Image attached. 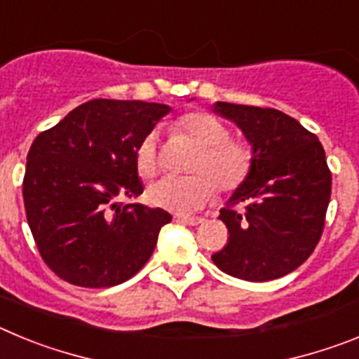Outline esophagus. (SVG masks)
<instances>
[{
	"label": "esophagus",
	"instance_id": "esophagus-1",
	"mask_svg": "<svg viewBox=\"0 0 359 359\" xmlns=\"http://www.w3.org/2000/svg\"><path fill=\"white\" fill-rule=\"evenodd\" d=\"M177 221H182V223L185 224H190V226H198V224H201L205 219L203 217H190V215H176Z\"/></svg>",
	"mask_w": 359,
	"mask_h": 359
}]
</instances>
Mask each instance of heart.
<instances>
[{"label":"heart","instance_id":"b5f03b06","mask_svg":"<svg viewBox=\"0 0 359 359\" xmlns=\"http://www.w3.org/2000/svg\"><path fill=\"white\" fill-rule=\"evenodd\" d=\"M170 133L196 145L190 160V176L161 177L147 189L152 207L187 214L205 207L215 194L239 189L253 169V147L243 138L230 136V129L207 111H189L170 123ZM136 170L142 177L158 172V133L149 131L136 145Z\"/></svg>","mask_w":359,"mask_h":359}]
</instances>
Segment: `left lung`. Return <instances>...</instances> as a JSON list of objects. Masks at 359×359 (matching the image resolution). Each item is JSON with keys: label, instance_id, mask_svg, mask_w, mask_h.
<instances>
[{"label": "left lung", "instance_id": "8db88e82", "mask_svg": "<svg viewBox=\"0 0 359 359\" xmlns=\"http://www.w3.org/2000/svg\"><path fill=\"white\" fill-rule=\"evenodd\" d=\"M253 147L248 180L221 208L228 243L212 261L250 282L280 278L306 262L322 237L331 170L316 135L271 107L217 102Z\"/></svg>", "mask_w": 359, "mask_h": 359}]
</instances>
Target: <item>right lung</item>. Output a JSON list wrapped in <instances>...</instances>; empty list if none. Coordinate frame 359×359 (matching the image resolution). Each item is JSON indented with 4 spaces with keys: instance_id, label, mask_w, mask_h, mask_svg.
Segmentation results:
<instances>
[{
    "instance_id": "obj_1",
    "label": "right lung",
    "mask_w": 359,
    "mask_h": 359,
    "mask_svg": "<svg viewBox=\"0 0 359 359\" xmlns=\"http://www.w3.org/2000/svg\"><path fill=\"white\" fill-rule=\"evenodd\" d=\"M169 106L95 98L37 136L23 199L43 261L62 280L111 287L144 268L169 212L122 203L144 192L136 145Z\"/></svg>"
}]
</instances>
